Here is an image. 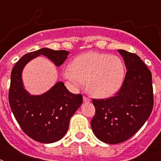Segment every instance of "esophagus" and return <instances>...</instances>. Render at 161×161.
<instances>
[{"mask_svg":"<svg viewBox=\"0 0 161 161\" xmlns=\"http://www.w3.org/2000/svg\"><path fill=\"white\" fill-rule=\"evenodd\" d=\"M83 102H84V103H89V102H91V99L90 98H87V97H83Z\"/></svg>","mask_w":161,"mask_h":161,"instance_id":"esophagus-1","label":"esophagus"}]
</instances>
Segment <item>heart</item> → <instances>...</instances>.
Returning <instances> with one entry per match:
<instances>
[{
  "label": "heart",
  "mask_w": 161,
  "mask_h": 161,
  "mask_svg": "<svg viewBox=\"0 0 161 161\" xmlns=\"http://www.w3.org/2000/svg\"><path fill=\"white\" fill-rule=\"evenodd\" d=\"M125 63L119 57L88 52L74 58L63 72V78L78 88L87 83L94 97L105 98L120 90L125 78Z\"/></svg>",
  "instance_id": "heart-1"
}]
</instances>
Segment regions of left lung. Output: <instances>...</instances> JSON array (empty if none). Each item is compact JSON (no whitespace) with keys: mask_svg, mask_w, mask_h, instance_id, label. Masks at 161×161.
<instances>
[{"mask_svg":"<svg viewBox=\"0 0 161 161\" xmlns=\"http://www.w3.org/2000/svg\"><path fill=\"white\" fill-rule=\"evenodd\" d=\"M127 69L120 90L107 99H93L91 128L98 140L115 145L132 137L150 117L154 105L152 75L139 56L119 49Z\"/></svg>","mask_w":161,"mask_h":161,"instance_id":"left-lung-1","label":"left lung"}]
</instances>
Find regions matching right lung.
<instances>
[{"label":"right lung","instance_id":"obj_1","mask_svg":"<svg viewBox=\"0 0 161 161\" xmlns=\"http://www.w3.org/2000/svg\"><path fill=\"white\" fill-rule=\"evenodd\" d=\"M69 52L43 47L25 54L15 64L11 74L9 103L21 130L37 142L50 144L66 135L71 117L83 103V96L73 94L63 82H58L46 93L31 95L25 89L22 71L38 56H45L57 67L67 59Z\"/></svg>","mask_w":161,"mask_h":161}]
</instances>
